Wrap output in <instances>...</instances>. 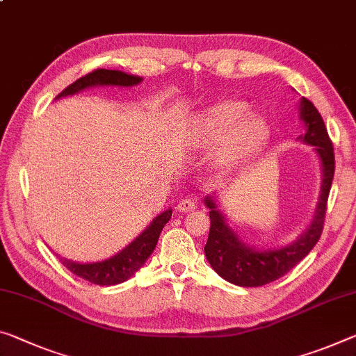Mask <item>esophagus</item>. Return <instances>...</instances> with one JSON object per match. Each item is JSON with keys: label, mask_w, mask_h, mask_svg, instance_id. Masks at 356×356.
<instances>
[{"label": "esophagus", "mask_w": 356, "mask_h": 356, "mask_svg": "<svg viewBox=\"0 0 356 356\" xmlns=\"http://www.w3.org/2000/svg\"><path fill=\"white\" fill-rule=\"evenodd\" d=\"M177 209L182 212L193 211V209H196V201L193 198H184L182 201H179Z\"/></svg>", "instance_id": "obj_1"}]
</instances>
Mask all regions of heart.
Returning a JSON list of instances; mask_svg holds the SVG:
<instances>
[{
	"instance_id": "1",
	"label": "heart",
	"mask_w": 356,
	"mask_h": 356,
	"mask_svg": "<svg viewBox=\"0 0 356 356\" xmlns=\"http://www.w3.org/2000/svg\"><path fill=\"white\" fill-rule=\"evenodd\" d=\"M191 138L200 147L222 140L217 150L222 166H236L257 155L270 138L268 118L249 111L244 101L222 99L204 107L191 120Z\"/></svg>"
}]
</instances>
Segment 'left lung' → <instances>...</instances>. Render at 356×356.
<instances>
[{"label":"left lung","instance_id":"obj_1","mask_svg":"<svg viewBox=\"0 0 356 356\" xmlns=\"http://www.w3.org/2000/svg\"><path fill=\"white\" fill-rule=\"evenodd\" d=\"M300 120L306 131L298 140L312 145L321 166V184L318 202L314 217L304 233L291 244L270 249H257L241 239V236L229 227L228 218L218 207L216 193L207 195L204 204L211 217V229L204 245L206 258L220 277L239 286H261L280 279L296 266L317 244L323 229L326 201L334 177V150L326 131L320 112L307 98L300 99L298 106Z\"/></svg>","mask_w":356,"mask_h":356}]
</instances>
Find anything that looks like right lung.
<instances>
[{
	"instance_id": "right-lung-1",
	"label": "right lung",
	"mask_w": 356,
	"mask_h": 356,
	"mask_svg": "<svg viewBox=\"0 0 356 356\" xmlns=\"http://www.w3.org/2000/svg\"><path fill=\"white\" fill-rule=\"evenodd\" d=\"M140 82H143V77L127 74V72L123 71L97 70L93 72H88L87 76L77 79L74 83L66 87L55 99L71 97V95H76L79 92H83V90L93 87H134ZM171 216V207L163 211L161 213H158V216L152 220L149 227L145 228L136 239L129 242L127 247H123V249L115 253V255L106 258L103 261L79 263L60 257L58 253H56V257H60V261L63 263V266L70 269L72 274L92 282V284L106 286L122 284V282L128 280L131 275H134L136 270L144 266V263L147 261L152 252L155 250L161 229L165 228V225L169 222Z\"/></svg>"
}]
</instances>
